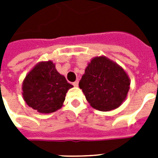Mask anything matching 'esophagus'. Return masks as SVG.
<instances>
[{
  "label": "esophagus",
  "instance_id": "esophagus-1",
  "mask_svg": "<svg viewBox=\"0 0 158 158\" xmlns=\"http://www.w3.org/2000/svg\"><path fill=\"white\" fill-rule=\"evenodd\" d=\"M73 85H74V87H78V85H79V80L77 79L76 81L74 82V83H73Z\"/></svg>",
  "mask_w": 158,
  "mask_h": 158
}]
</instances>
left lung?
<instances>
[{
	"label": "left lung",
	"instance_id": "1",
	"mask_svg": "<svg viewBox=\"0 0 158 158\" xmlns=\"http://www.w3.org/2000/svg\"><path fill=\"white\" fill-rule=\"evenodd\" d=\"M130 85V78L122 67L106 56L92 59L79 84L92 107L102 111L119 107Z\"/></svg>",
	"mask_w": 158,
	"mask_h": 158
}]
</instances>
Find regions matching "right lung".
<instances>
[{
	"label": "right lung",
	"instance_id": "obj_1",
	"mask_svg": "<svg viewBox=\"0 0 158 158\" xmlns=\"http://www.w3.org/2000/svg\"><path fill=\"white\" fill-rule=\"evenodd\" d=\"M73 85L58 73L52 60L37 64L23 79V98L38 112L48 114L61 108L65 95Z\"/></svg>",
	"mask_w": 158,
	"mask_h": 158
}]
</instances>
